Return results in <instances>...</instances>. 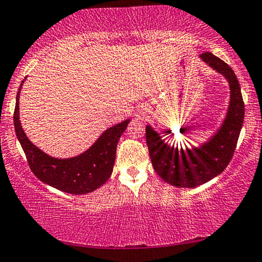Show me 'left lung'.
Returning <instances> with one entry per match:
<instances>
[{"label": "left lung", "instance_id": "obj_1", "mask_svg": "<svg viewBox=\"0 0 262 262\" xmlns=\"http://www.w3.org/2000/svg\"><path fill=\"white\" fill-rule=\"evenodd\" d=\"M201 59L229 82V106L216 134L202 146L184 150L168 146L152 127H146V141L154 169L165 182L178 187L200 186L226 169L234 156L245 117L241 88L230 66L210 52L201 54Z\"/></svg>", "mask_w": 262, "mask_h": 262}]
</instances>
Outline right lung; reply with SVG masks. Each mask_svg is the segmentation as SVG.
<instances>
[{
  "label": "right lung",
  "instance_id": "1",
  "mask_svg": "<svg viewBox=\"0 0 262 262\" xmlns=\"http://www.w3.org/2000/svg\"><path fill=\"white\" fill-rule=\"evenodd\" d=\"M22 85L24 80L16 95L14 127L27 158L29 167L36 178L62 192L72 194L89 193L102 186L112 176L115 164L117 142L130 120H126L108 128L89 149L79 156L69 159L50 157L29 141L21 127L19 98Z\"/></svg>",
  "mask_w": 262,
  "mask_h": 262
}]
</instances>
